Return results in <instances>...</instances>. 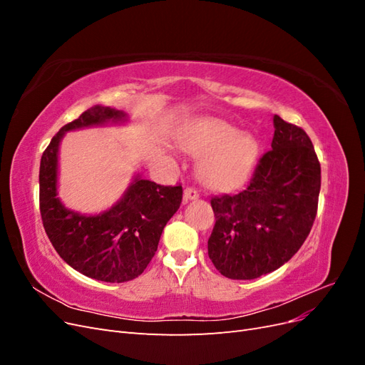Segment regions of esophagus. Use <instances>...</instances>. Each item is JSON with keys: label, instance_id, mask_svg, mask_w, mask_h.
Here are the masks:
<instances>
[{"label": "esophagus", "instance_id": "esophagus-1", "mask_svg": "<svg viewBox=\"0 0 365 365\" xmlns=\"http://www.w3.org/2000/svg\"><path fill=\"white\" fill-rule=\"evenodd\" d=\"M200 197V192H197L196 189H193V187H187V189L184 190V201H193V200H197Z\"/></svg>", "mask_w": 365, "mask_h": 365}]
</instances>
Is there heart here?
Wrapping results in <instances>:
<instances>
[{"label": "heart", "mask_w": 365, "mask_h": 365, "mask_svg": "<svg viewBox=\"0 0 365 365\" xmlns=\"http://www.w3.org/2000/svg\"><path fill=\"white\" fill-rule=\"evenodd\" d=\"M184 148L201 158L200 178L215 190H231L244 184L259 155L257 140L251 134H239L224 120L197 121L187 135Z\"/></svg>", "instance_id": "obj_1"}]
</instances>
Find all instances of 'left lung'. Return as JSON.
I'll list each match as a JSON object with an SVG mask.
<instances>
[{"label": "left lung", "instance_id": "obj_1", "mask_svg": "<svg viewBox=\"0 0 365 365\" xmlns=\"http://www.w3.org/2000/svg\"><path fill=\"white\" fill-rule=\"evenodd\" d=\"M322 187V168L311 138L274 115L271 149L250 184L236 195L212 197L216 216L208 257L233 280L272 272L300 250L311 233Z\"/></svg>", "mask_w": 365, "mask_h": 365}]
</instances>
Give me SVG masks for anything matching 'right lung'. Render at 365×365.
Returning <instances> with one entry per match:
<instances>
[{
    "instance_id": "1",
    "label": "right lung",
    "mask_w": 365,
    "mask_h": 365,
    "mask_svg": "<svg viewBox=\"0 0 365 365\" xmlns=\"http://www.w3.org/2000/svg\"><path fill=\"white\" fill-rule=\"evenodd\" d=\"M118 109L96 105L61 128L43 150L39 168V208L54 250L71 268L101 282L123 283L146 269L163 230L182 201V187L160 185L137 175L121 200L98 215H81L58 197V153L65 132L123 123Z\"/></svg>"
}]
</instances>
